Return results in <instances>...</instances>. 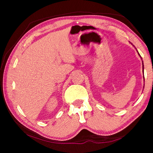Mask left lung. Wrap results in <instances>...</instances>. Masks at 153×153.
I'll use <instances>...</instances> for the list:
<instances>
[{
  "label": "left lung",
  "mask_w": 153,
  "mask_h": 153,
  "mask_svg": "<svg viewBox=\"0 0 153 153\" xmlns=\"http://www.w3.org/2000/svg\"><path fill=\"white\" fill-rule=\"evenodd\" d=\"M137 52H138V51H137ZM138 55H140V54L138 53ZM142 71H143V73H144V65H143V61H142Z\"/></svg>",
  "instance_id": "obj_1"
}]
</instances>
